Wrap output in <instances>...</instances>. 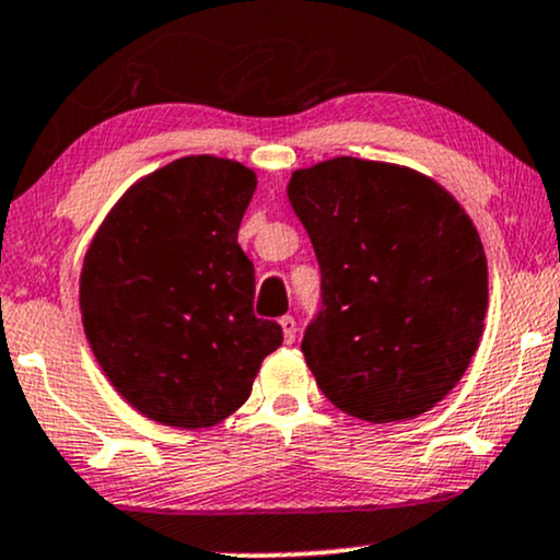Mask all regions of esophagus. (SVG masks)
<instances>
[{
    "instance_id": "1",
    "label": "esophagus",
    "mask_w": 560,
    "mask_h": 560,
    "mask_svg": "<svg viewBox=\"0 0 560 560\" xmlns=\"http://www.w3.org/2000/svg\"><path fill=\"white\" fill-rule=\"evenodd\" d=\"M279 325H281V330H284V343H294V338H296V320L292 315H284L279 320Z\"/></svg>"
}]
</instances>
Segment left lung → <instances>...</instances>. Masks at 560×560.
<instances>
[{"mask_svg":"<svg viewBox=\"0 0 560 560\" xmlns=\"http://www.w3.org/2000/svg\"><path fill=\"white\" fill-rule=\"evenodd\" d=\"M294 214L323 273L302 353L317 387L370 423L427 413L483 336L488 264L457 198L393 162L332 158L294 170Z\"/></svg>","mask_w":560,"mask_h":560,"instance_id":"1","label":"left lung"}]
</instances>
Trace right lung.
Masks as SVG:
<instances>
[{"mask_svg":"<svg viewBox=\"0 0 560 560\" xmlns=\"http://www.w3.org/2000/svg\"><path fill=\"white\" fill-rule=\"evenodd\" d=\"M243 162L190 154L139 178L84 253V336L116 393L150 421L214 427L250 398L281 343L253 315L237 230L256 190Z\"/></svg>","mask_w":560,"mask_h":560,"instance_id":"right-lung-1","label":"right lung"}]
</instances>
